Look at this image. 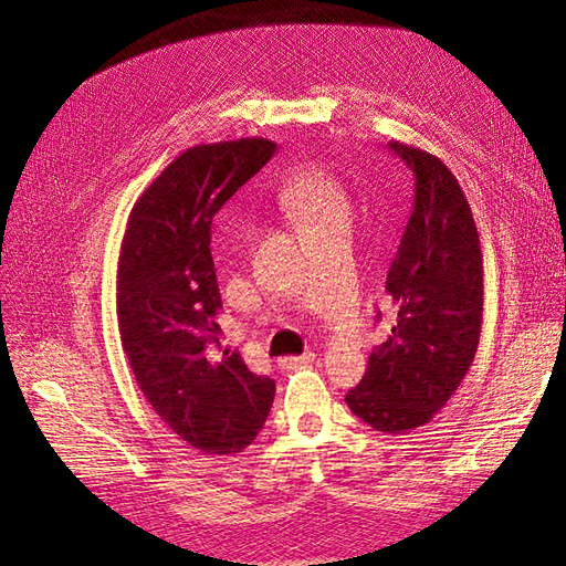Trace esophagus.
Wrapping results in <instances>:
<instances>
[{"mask_svg":"<svg viewBox=\"0 0 566 566\" xmlns=\"http://www.w3.org/2000/svg\"><path fill=\"white\" fill-rule=\"evenodd\" d=\"M316 358L314 352H304L302 356H285L281 358V366L283 368H297V366H304V364H312Z\"/></svg>","mask_w":566,"mask_h":566,"instance_id":"34e87169","label":"esophagus"}]
</instances>
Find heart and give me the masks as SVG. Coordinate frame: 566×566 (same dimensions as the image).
Segmentation results:
<instances>
[{
	"instance_id": "b5f03b06",
	"label": "heart",
	"mask_w": 566,
	"mask_h": 566,
	"mask_svg": "<svg viewBox=\"0 0 566 566\" xmlns=\"http://www.w3.org/2000/svg\"><path fill=\"white\" fill-rule=\"evenodd\" d=\"M279 200L304 224L352 212L349 196L339 179L323 167H304L279 186Z\"/></svg>"
}]
</instances>
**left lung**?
Returning a JSON list of instances; mask_svg holds the SVG:
<instances>
[{
  "instance_id": "1",
  "label": "left lung",
  "mask_w": 566,
  "mask_h": 566,
  "mask_svg": "<svg viewBox=\"0 0 566 566\" xmlns=\"http://www.w3.org/2000/svg\"><path fill=\"white\" fill-rule=\"evenodd\" d=\"M389 150L413 172V212L385 281L397 318L345 401L373 430L401 434L430 422L472 366L484 266L472 210L451 169L399 142Z\"/></svg>"
}]
</instances>
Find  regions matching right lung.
<instances>
[{
    "instance_id": "add662e5",
    "label": "right lung",
    "mask_w": 566,
    "mask_h": 566,
    "mask_svg": "<svg viewBox=\"0 0 566 566\" xmlns=\"http://www.w3.org/2000/svg\"><path fill=\"white\" fill-rule=\"evenodd\" d=\"M276 144L193 146L134 205L117 262V325L144 397L188 447L241 453L266 422L276 382L221 352L212 217L271 160Z\"/></svg>"
}]
</instances>
